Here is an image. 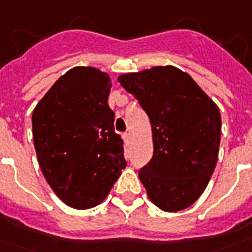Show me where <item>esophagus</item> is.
<instances>
[{
	"label": "esophagus",
	"mask_w": 252,
	"mask_h": 252,
	"mask_svg": "<svg viewBox=\"0 0 252 252\" xmlns=\"http://www.w3.org/2000/svg\"><path fill=\"white\" fill-rule=\"evenodd\" d=\"M123 139H124V141H126V144L129 143V140H130V133H129V132H126V133H123Z\"/></svg>",
	"instance_id": "obj_1"
}]
</instances>
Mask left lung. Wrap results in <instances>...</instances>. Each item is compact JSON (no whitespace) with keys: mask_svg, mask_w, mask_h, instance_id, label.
<instances>
[{"mask_svg":"<svg viewBox=\"0 0 252 252\" xmlns=\"http://www.w3.org/2000/svg\"><path fill=\"white\" fill-rule=\"evenodd\" d=\"M151 120L153 156L140 169L148 197L161 210L180 211L199 198L218 160L220 113L199 86L173 66L119 76Z\"/></svg>","mask_w":252,"mask_h":252,"instance_id":"obj_1","label":"left lung"}]
</instances>
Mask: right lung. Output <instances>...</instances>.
Returning a JSON list of instances; mask_svg holds the SVG:
<instances>
[{"label":"right lung","instance_id":"right-lung-1","mask_svg":"<svg viewBox=\"0 0 252 252\" xmlns=\"http://www.w3.org/2000/svg\"><path fill=\"white\" fill-rule=\"evenodd\" d=\"M109 88L105 72L75 67L32 112L34 147L46 181L63 202L80 210L103 202L126 166Z\"/></svg>","mask_w":252,"mask_h":252}]
</instances>
